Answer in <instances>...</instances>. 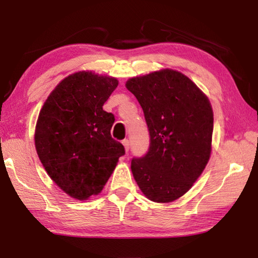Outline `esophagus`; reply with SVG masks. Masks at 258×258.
I'll return each instance as SVG.
<instances>
[{"mask_svg":"<svg viewBox=\"0 0 258 258\" xmlns=\"http://www.w3.org/2000/svg\"><path fill=\"white\" fill-rule=\"evenodd\" d=\"M121 143H123V146L125 148V151L127 152L128 149H130V141L127 139H125V140H123V141H121Z\"/></svg>","mask_w":258,"mask_h":258,"instance_id":"1","label":"esophagus"}]
</instances>
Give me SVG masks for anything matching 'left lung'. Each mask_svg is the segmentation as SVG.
<instances>
[{"label":"left lung","mask_w":258,"mask_h":258,"mask_svg":"<svg viewBox=\"0 0 258 258\" xmlns=\"http://www.w3.org/2000/svg\"><path fill=\"white\" fill-rule=\"evenodd\" d=\"M145 112L150 134L147 155L131 163L134 180L155 203H172L191 189L212 152L213 109L189 77L173 69L126 82Z\"/></svg>","instance_id":"8db88e82"}]
</instances>
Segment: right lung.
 Here are the masks:
<instances>
[{"instance_id":"1","label":"right lung","mask_w":258,"mask_h":258,"mask_svg":"<svg viewBox=\"0 0 258 258\" xmlns=\"http://www.w3.org/2000/svg\"><path fill=\"white\" fill-rule=\"evenodd\" d=\"M117 85L115 77L72 74L54 87L38 115V158L52 181L72 198L99 195L125 154L110 135L115 117L102 108Z\"/></svg>"}]
</instances>
